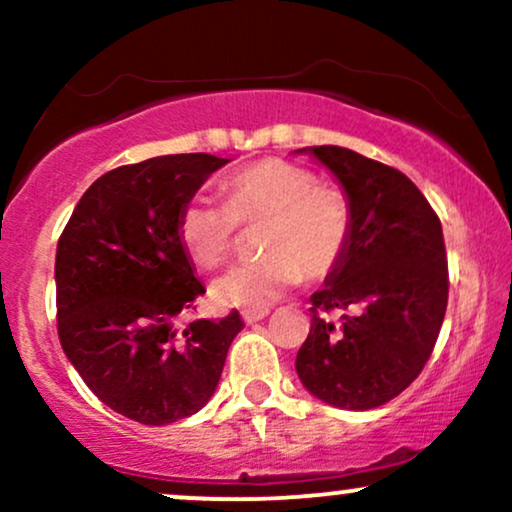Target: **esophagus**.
<instances>
[{"label":"esophagus","instance_id":"1","mask_svg":"<svg viewBox=\"0 0 512 512\" xmlns=\"http://www.w3.org/2000/svg\"><path fill=\"white\" fill-rule=\"evenodd\" d=\"M269 315V308H262V310H243V320L252 325V322H260L264 317Z\"/></svg>","mask_w":512,"mask_h":512}]
</instances>
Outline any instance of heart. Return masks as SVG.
Here are the masks:
<instances>
[{
  "mask_svg": "<svg viewBox=\"0 0 512 512\" xmlns=\"http://www.w3.org/2000/svg\"><path fill=\"white\" fill-rule=\"evenodd\" d=\"M226 202L195 195L182 204L178 238L199 267H219L236 248L240 226L264 223L260 260L233 264L211 284L219 305L262 310L303 279H325L351 240V202L315 170L286 158H262L223 182Z\"/></svg>",
  "mask_w": 512,
  "mask_h": 512,
  "instance_id": "heart-1",
  "label": "heart"
}]
</instances>
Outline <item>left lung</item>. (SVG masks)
Listing matches in <instances>:
<instances>
[{
    "label": "left lung",
    "mask_w": 512,
    "mask_h": 512,
    "mask_svg": "<svg viewBox=\"0 0 512 512\" xmlns=\"http://www.w3.org/2000/svg\"><path fill=\"white\" fill-rule=\"evenodd\" d=\"M310 151L342 182L354 223L342 264L310 296L298 378L334 407L375 409L419 378L436 346L450 286L443 226L397 168L344 146Z\"/></svg>",
    "instance_id": "8db88e82"
}]
</instances>
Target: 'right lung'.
<instances>
[{
  "instance_id": "obj_1",
  "label": "right lung",
  "mask_w": 512,
  "mask_h": 512,
  "mask_svg": "<svg viewBox=\"0 0 512 512\" xmlns=\"http://www.w3.org/2000/svg\"><path fill=\"white\" fill-rule=\"evenodd\" d=\"M226 158L173 154L101 175L57 240V334L103 404L146 426L195 414L219 385L238 310L192 320L204 293L178 238L182 204Z\"/></svg>"
}]
</instances>
